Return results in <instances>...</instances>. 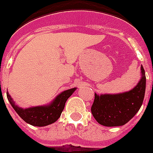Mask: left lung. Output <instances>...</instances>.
<instances>
[{"label":"left lung","mask_w":153,"mask_h":153,"mask_svg":"<svg viewBox=\"0 0 153 153\" xmlns=\"http://www.w3.org/2000/svg\"><path fill=\"white\" fill-rule=\"evenodd\" d=\"M140 70L141 79L130 91L100 96L94 94L91 113L100 125L107 127L124 126L135 116L143 103L146 86L145 70L143 67Z\"/></svg>","instance_id":"8db88e82"}]
</instances>
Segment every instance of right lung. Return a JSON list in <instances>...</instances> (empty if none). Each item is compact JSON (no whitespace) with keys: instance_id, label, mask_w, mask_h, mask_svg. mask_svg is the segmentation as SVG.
<instances>
[{"instance_id":"1","label":"right lung","mask_w":153,"mask_h":153,"mask_svg":"<svg viewBox=\"0 0 153 153\" xmlns=\"http://www.w3.org/2000/svg\"><path fill=\"white\" fill-rule=\"evenodd\" d=\"M75 90L76 88H72L63 91L48 105L32 107L25 109L16 105L8 94H7V98L13 109L25 122L34 126H46L59 119L64 109L65 103Z\"/></svg>"}]
</instances>
